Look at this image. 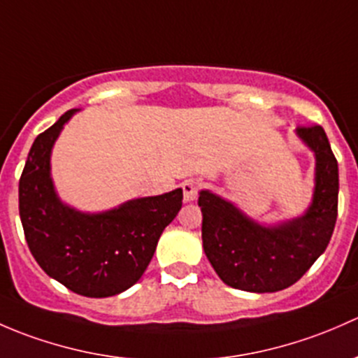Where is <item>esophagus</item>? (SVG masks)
<instances>
[{
	"label": "esophagus",
	"instance_id": "esophagus-1",
	"mask_svg": "<svg viewBox=\"0 0 358 358\" xmlns=\"http://www.w3.org/2000/svg\"><path fill=\"white\" fill-rule=\"evenodd\" d=\"M182 196H184V201L186 203H189V201H194L198 196V182L196 180H186V182L182 184Z\"/></svg>",
	"mask_w": 358,
	"mask_h": 358
}]
</instances>
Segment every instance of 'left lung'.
I'll use <instances>...</instances> for the list:
<instances>
[{
	"instance_id": "obj_1",
	"label": "left lung",
	"mask_w": 358,
	"mask_h": 358,
	"mask_svg": "<svg viewBox=\"0 0 358 358\" xmlns=\"http://www.w3.org/2000/svg\"><path fill=\"white\" fill-rule=\"evenodd\" d=\"M296 136L315 157L314 194L301 215L262 224L233 201L200 191L205 255L231 288L250 293L288 288L329 245L338 217V162L320 125L298 127Z\"/></svg>"
}]
</instances>
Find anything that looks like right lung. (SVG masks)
I'll return each mask as SVG.
<instances>
[{
  "instance_id": "obj_1",
  "label": "right lung",
  "mask_w": 358,
  "mask_h": 358,
  "mask_svg": "<svg viewBox=\"0 0 358 358\" xmlns=\"http://www.w3.org/2000/svg\"><path fill=\"white\" fill-rule=\"evenodd\" d=\"M76 112L69 110L32 143L18 182V210L39 267L73 293L106 298L145 274L162 233L182 206V189L94 213L64 203L51 178V152Z\"/></svg>"
}]
</instances>
